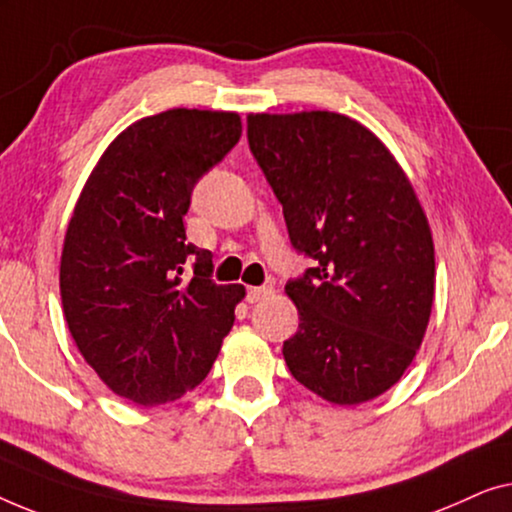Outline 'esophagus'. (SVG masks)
<instances>
[{
  "mask_svg": "<svg viewBox=\"0 0 512 512\" xmlns=\"http://www.w3.org/2000/svg\"><path fill=\"white\" fill-rule=\"evenodd\" d=\"M273 294V287L262 285V287H248V301L250 304H257V301L269 299Z\"/></svg>",
  "mask_w": 512,
  "mask_h": 512,
  "instance_id": "obj_1",
  "label": "esophagus"
}]
</instances>
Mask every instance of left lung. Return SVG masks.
<instances>
[{"label":"left lung","instance_id":"8db88e82","mask_svg":"<svg viewBox=\"0 0 512 512\" xmlns=\"http://www.w3.org/2000/svg\"><path fill=\"white\" fill-rule=\"evenodd\" d=\"M248 143L294 250L313 259L285 285L299 311L287 369L338 406L380 397L413 362L434 304V241L413 185L341 113L248 115Z\"/></svg>","mask_w":512,"mask_h":512}]
</instances>
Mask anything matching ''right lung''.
I'll return each mask as SVG.
<instances>
[{"mask_svg":"<svg viewBox=\"0 0 512 512\" xmlns=\"http://www.w3.org/2000/svg\"><path fill=\"white\" fill-rule=\"evenodd\" d=\"M239 139L236 113L150 115L106 148L76 201L60 262L64 318L85 362L139 406L181 399L208 376L246 297L243 285L215 283L213 255L187 243L183 225L194 185Z\"/></svg>","mask_w":512,"mask_h":512,"instance_id":"add662e5","label":"right lung"}]
</instances>
